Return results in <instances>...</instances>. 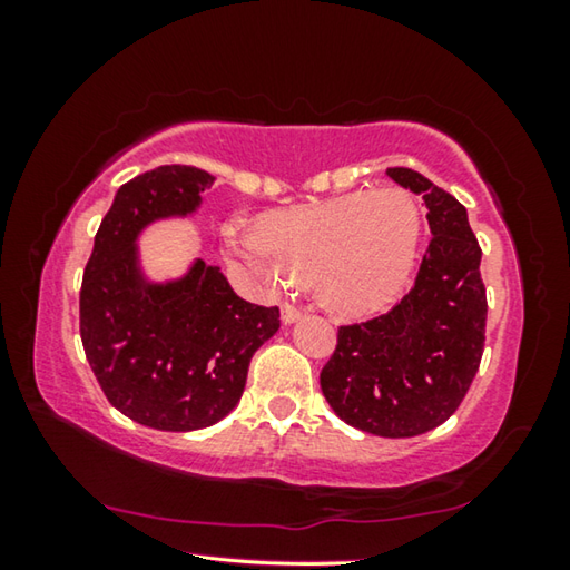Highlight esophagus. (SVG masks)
<instances>
[{"mask_svg":"<svg viewBox=\"0 0 570 570\" xmlns=\"http://www.w3.org/2000/svg\"><path fill=\"white\" fill-rule=\"evenodd\" d=\"M302 316H304L302 308H296V306H292V304H284V306H282V322H284V324H296L298 320H302Z\"/></svg>","mask_w":570,"mask_h":570,"instance_id":"1","label":"esophagus"}]
</instances>
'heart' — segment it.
I'll return each mask as SVG.
<instances>
[{"mask_svg":"<svg viewBox=\"0 0 570 570\" xmlns=\"http://www.w3.org/2000/svg\"><path fill=\"white\" fill-rule=\"evenodd\" d=\"M420 210L410 193L382 186L276 214L262 230L228 224L230 258L266 286L316 278L326 304L377 312L410 278L420 246Z\"/></svg>","mask_w":570,"mask_h":570,"instance_id":"b5f03b06","label":"heart"}]
</instances>
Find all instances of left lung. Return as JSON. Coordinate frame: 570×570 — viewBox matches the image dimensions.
Segmentation results:
<instances>
[{
    "mask_svg": "<svg viewBox=\"0 0 570 570\" xmlns=\"http://www.w3.org/2000/svg\"><path fill=\"white\" fill-rule=\"evenodd\" d=\"M428 206L430 248L410 294L370 322L340 326L320 374L336 417L380 438L435 430L460 407L485 344L478 238L455 196L412 168H387Z\"/></svg>",
    "mask_w": 570,
    "mask_h": 570,
    "instance_id": "1",
    "label": "left lung"
}]
</instances>
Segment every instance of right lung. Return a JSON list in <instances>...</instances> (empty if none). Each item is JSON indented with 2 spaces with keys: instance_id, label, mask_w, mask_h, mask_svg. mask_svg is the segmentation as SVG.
<instances>
[{
  "instance_id": "add662e5",
  "label": "right lung",
  "mask_w": 570,
  "mask_h": 570,
  "mask_svg": "<svg viewBox=\"0 0 570 570\" xmlns=\"http://www.w3.org/2000/svg\"><path fill=\"white\" fill-rule=\"evenodd\" d=\"M214 180L190 166L135 176L115 193L85 266V356L112 407L153 430L224 420L244 394L250 356L278 332V308L244 302L216 264L193 258L166 282L142 268V230L198 214Z\"/></svg>"
}]
</instances>
